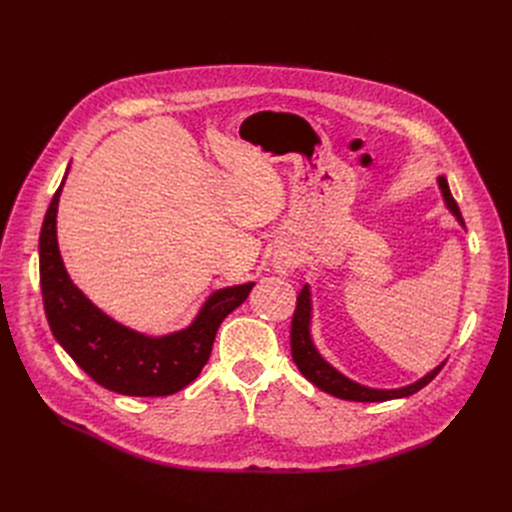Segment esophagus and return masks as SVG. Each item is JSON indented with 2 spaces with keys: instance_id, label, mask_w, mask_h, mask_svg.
Listing matches in <instances>:
<instances>
[{
  "instance_id": "1",
  "label": "esophagus",
  "mask_w": 512,
  "mask_h": 512,
  "mask_svg": "<svg viewBox=\"0 0 512 512\" xmlns=\"http://www.w3.org/2000/svg\"><path fill=\"white\" fill-rule=\"evenodd\" d=\"M294 267V261L292 259H284V261H280V265H278V272L280 274H288L290 270Z\"/></svg>"
}]
</instances>
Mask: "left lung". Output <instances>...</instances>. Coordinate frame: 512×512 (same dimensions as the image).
<instances>
[{
    "instance_id": "8db88e82",
    "label": "left lung",
    "mask_w": 512,
    "mask_h": 512,
    "mask_svg": "<svg viewBox=\"0 0 512 512\" xmlns=\"http://www.w3.org/2000/svg\"><path fill=\"white\" fill-rule=\"evenodd\" d=\"M444 201L448 205V209L456 215L463 226V215L459 205H456L448 182L444 176L438 178ZM309 319H311V292L309 286L305 284L297 297V307H294V315H292V326H290V351H292V361L297 363L299 371L305 375V378L315 384L319 390H324L336 398H344V400H357V402H382V400H392V398H402V396H411L415 392H419L421 388H425L429 382H432L436 375L440 373V369L444 367L438 365L432 373H427L425 378H421L419 382L398 388V390H373V388H365L353 380L344 378L340 371H336L330 363H326L324 359L319 357V353L315 351L311 334H309Z\"/></svg>"
}]
</instances>
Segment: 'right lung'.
Wrapping results in <instances>:
<instances>
[{
	"instance_id": "obj_1",
	"label": "right lung",
	"mask_w": 512,
	"mask_h": 512,
	"mask_svg": "<svg viewBox=\"0 0 512 512\" xmlns=\"http://www.w3.org/2000/svg\"><path fill=\"white\" fill-rule=\"evenodd\" d=\"M62 186L64 180L49 203L39 236V278L51 334L107 390L126 396H168L182 390L209 361L220 324L245 303L253 282L213 292L193 324L170 336L149 338L116 324L66 274L56 238Z\"/></svg>"
}]
</instances>
